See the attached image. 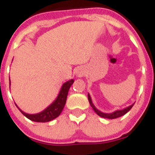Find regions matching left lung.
<instances>
[{"label":"left lung","mask_w":155,"mask_h":155,"mask_svg":"<svg viewBox=\"0 0 155 155\" xmlns=\"http://www.w3.org/2000/svg\"><path fill=\"white\" fill-rule=\"evenodd\" d=\"M87 98H88V101H89V103H90V105H91V108H92L93 110H94V112L97 113V115H98V116H101V117H102V118L110 119V120H112V119L118 118V117H120V116L125 115L126 113H128L129 111L132 109V107L134 106V103H133L132 105H129V106H127V107L124 108V109H117V110L114 111V112H113V113H103V112H102V111L98 110V109H97L95 106H94V105L93 104V102H92V100H91V96H90L89 93H87Z\"/></svg>","instance_id":"8db88e82"}]
</instances>
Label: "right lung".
Listing matches in <instances>:
<instances>
[{
    "label": "right lung",
    "mask_w": 155,
    "mask_h": 155,
    "mask_svg": "<svg viewBox=\"0 0 155 155\" xmlns=\"http://www.w3.org/2000/svg\"><path fill=\"white\" fill-rule=\"evenodd\" d=\"M74 81L73 79H71L64 83L56 99L50 105H48L46 109L41 111L40 113L29 114V113H25L24 111L21 110L15 104L16 106L25 117H27L28 120H31V121L37 122V123H46V122L51 121L61 115L66 104L68 91H69L71 86L73 84ZM9 84L11 85L10 78H9Z\"/></svg>",
    "instance_id": "obj_1"
}]
</instances>
